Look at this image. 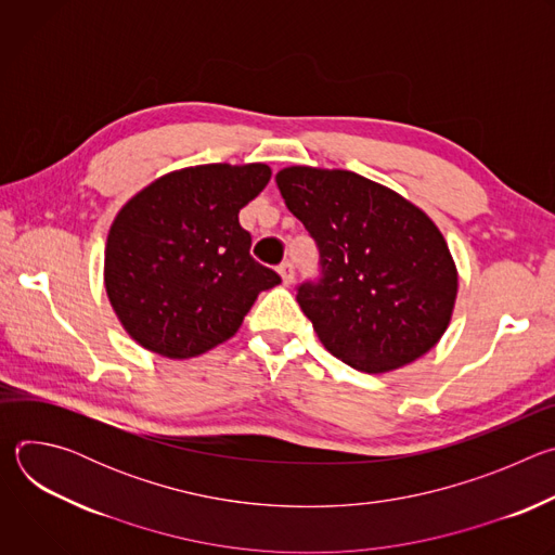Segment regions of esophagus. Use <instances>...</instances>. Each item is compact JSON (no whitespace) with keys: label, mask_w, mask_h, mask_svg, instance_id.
<instances>
[{"label":"esophagus","mask_w":555,"mask_h":555,"mask_svg":"<svg viewBox=\"0 0 555 555\" xmlns=\"http://www.w3.org/2000/svg\"><path fill=\"white\" fill-rule=\"evenodd\" d=\"M279 274H281V279H283L285 285H292V283H294V263H289V261L281 263V266H279Z\"/></svg>","instance_id":"34e87169"}]
</instances>
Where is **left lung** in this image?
<instances>
[{
  "label": "left lung",
  "instance_id": "obj_1",
  "mask_svg": "<svg viewBox=\"0 0 555 555\" xmlns=\"http://www.w3.org/2000/svg\"><path fill=\"white\" fill-rule=\"evenodd\" d=\"M276 184L319 246L321 279L298 285L296 300L325 349L362 373L428 353L450 325L459 287L435 221L353 171L287 167Z\"/></svg>",
  "mask_w": 555,
  "mask_h": 555
}]
</instances>
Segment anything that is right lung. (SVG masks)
I'll return each mask as SVG.
<instances>
[{"instance_id": "right-lung-1", "label": "right lung", "mask_w": 555, "mask_h": 555, "mask_svg": "<svg viewBox=\"0 0 555 555\" xmlns=\"http://www.w3.org/2000/svg\"><path fill=\"white\" fill-rule=\"evenodd\" d=\"M270 167L199 165L157 178L116 215L105 289L125 332L144 349L186 360L225 343L281 276L250 257L240 210Z\"/></svg>"}]
</instances>
